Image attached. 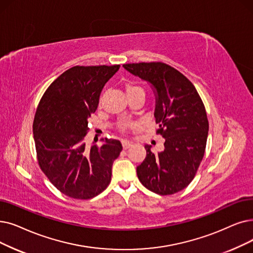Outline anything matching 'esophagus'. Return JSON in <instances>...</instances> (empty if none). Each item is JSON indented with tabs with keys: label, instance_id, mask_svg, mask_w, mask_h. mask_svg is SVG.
I'll list each match as a JSON object with an SVG mask.
<instances>
[{
	"label": "esophagus",
	"instance_id": "34e87169",
	"mask_svg": "<svg viewBox=\"0 0 253 253\" xmlns=\"http://www.w3.org/2000/svg\"><path fill=\"white\" fill-rule=\"evenodd\" d=\"M122 146H123L124 150H127L128 148H130L131 146H132V144H131V142L128 141V140H123L122 141Z\"/></svg>",
	"mask_w": 253,
	"mask_h": 253
}]
</instances>
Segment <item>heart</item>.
<instances>
[{
  "mask_svg": "<svg viewBox=\"0 0 253 253\" xmlns=\"http://www.w3.org/2000/svg\"><path fill=\"white\" fill-rule=\"evenodd\" d=\"M125 90H126L127 95L131 94V93H136V92H144V90H142V87H140L137 84H131V83H128V84H125ZM130 126H132V123L127 122V121H124V122H122V123L120 124L119 128H120L121 131H125Z\"/></svg>",
  "mask_w": 253,
  "mask_h": 253,
  "instance_id": "b5f03b06",
  "label": "heart"
}]
</instances>
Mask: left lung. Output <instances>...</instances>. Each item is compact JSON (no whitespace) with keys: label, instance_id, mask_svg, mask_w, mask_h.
Segmentation results:
<instances>
[{"label":"left lung","instance_id":"left-lung-1","mask_svg":"<svg viewBox=\"0 0 253 253\" xmlns=\"http://www.w3.org/2000/svg\"><path fill=\"white\" fill-rule=\"evenodd\" d=\"M124 68L153 84L156 91V133L166 138L164 151L147 156L136 168L140 183L160 195L177 193L191 183L203 160L209 122L193 84L162 62L124 64Z\"/></svg>","mask_w":253,"mask_h":253}]
</instances>
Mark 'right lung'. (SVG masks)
I'll return each instance as SVG.
<instances>
[{
    "instance_id": "obj_1",
    "label": "right lung",
    "mask_w": 253,
    "mask_h": 253,
    "mask_svg": "<svg viewBox=\"0 0 253 253\" xmlns=\"http://www.w3.org/2000/svg\"><path fill=\"white\" fill-rule=\"evenodd\" d=\"M120 65L74 66L54 80L37 106L33 133L39 168L63 194L90 200L107 188L112 167L123 147L105 138L86 147L89 119L96 112L105 83Z\"/></svg>"
}]
</instances>
